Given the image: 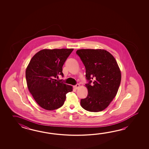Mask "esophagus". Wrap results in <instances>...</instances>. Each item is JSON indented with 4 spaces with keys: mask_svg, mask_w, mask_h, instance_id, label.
I'll list each match as a JSON object with an SVG mask.
<instances>
[{
    "mask_svg": "<svg viewBox=\"0 0 149 149\" xmlns=\"http://www.w3.org/2000/svg\"><path fill=\"white\" fill-rule=\"evenodd\" d=\"M79 87H80V85H79V84H77L76 85L74 86V88L76 89H77L79 88Z\"/></svg>",
    "mask_w": 149,
    "mask_h": 149,
    "instance_id": "obj_1",
    "label": "esophagus"
}]
</instances>
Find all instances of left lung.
Returning <instances> with one entry per match:
<instances>
[{
  "label": "left lung",
  "instance_id": "obj_1",
  "mask_svg": "<svg viewBox=\"0 0 149 149\" xmlns=\"http://www.w3.org/2000/svg\"><path fill=\"white\" fill-rule=\"evenodd\" d=\"M76 54L85 65L88 81L86 84L88 95L81 100V106L90 112L103 111L116 96L120 84L121 72L117 62L112 54L101 49H79Z\"/></svg>",
  "mask_w": 149,
  "mask_h": 149
}]
</instances>
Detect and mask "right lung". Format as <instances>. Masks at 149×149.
Segmentation results:
<instances>
[{
    "instance_id": "obj_1",
    "label": "right lung",
    "mask_w": 149,
    "mask_h": 149,
    "mask_svg": "<svg viewBox=\"0 0 149 149\" xmlns=\"http://www.w3.org/2000/svg\"><path fill=\"white\" fill-rule=\"evenodd\" d=\"M73 49H45L32 57L25 71L29 92L40 107L47 110L61 107L68 92L72 87L62 80L54 78L63 77L62 67Z\"/></svg>"
}]
</instances>
